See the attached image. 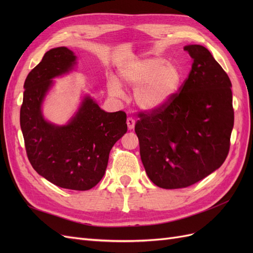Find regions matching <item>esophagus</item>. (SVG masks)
I'll return each mask as SVG.
<instances>
[{
  "instance_id": "34e87169",
  "label": "esophagus",
  "mask_w": 253,
  "mask_h": 253,
  "mask_svg": "<svg viewBox=\"0 0 253 253\" xmlns=\"http://www.w3.org/2000/svg\"><path fill=\"white\" fill-rule=\"evenodd\" d=\"M126 125H127L128 129H133L135 127V119L132 117H128L126 119Z\"/></svg>"
}]
</instances>
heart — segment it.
I'll return each instance as SVG.
<instances>
[{"label":"heart","instance_id":"obj_1","mask_svg":"<svg viewBox=\"0 0 253 253\" xmlns=\"http://www.w3.org/2000/svg\"><path fill=\"white\" fill-rule=\"evenodd\" d=\"M119 77L128 86L136 87L134 98L144 111L162 109L177 93L183 73L177 63L164 57L154 56L134 60L120 67ZM109 90L120 95L122 89L116 79H110Z\"/></svg>","mask_w":253,"mask_h":253}]
</instances>
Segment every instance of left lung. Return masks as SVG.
Segmentation results:
<instances>
[{
    "mask_svg": "<svg viewBox=\"0 0 253 253\" xmlns=\"http://www.w3.org/2000/svg\"><path fill=\"white\" fill-rule=\"evenodd\" d=\"M193 59L169 103L141 113L135 132L149 178L164 189L186 188L224 164L234 124L231 81L202 45L183 47Z\"/></svg>",
    "mask_w": 253,
    "mask_h": 253,
    "instance_id": "obj_1",
    "label": "left lung"
}]
</instances>
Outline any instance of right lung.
<instances>
[{
	"label": "right lung",
	"mask_w": 253,
	"mask_h": 253,
	"mask_svg": "<svg viewBox=\"0 0 253 253\" xmlns=\"http://www.w3.org/2000/svg\"><path fill=\"white\" fill-rule=\"evenodd\" d=\"M77 57L61 46L45 52L24 83L20 125L27 157L37 173L64 189L85 191L100 181L113 145L126 133V114L108 113L89 96L64 126L44 118L42 103L53 78L73 71Z\"/></svg>",
	"instance_id": "right-lung-1"
}]
</instances>
